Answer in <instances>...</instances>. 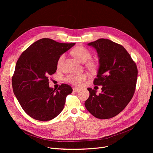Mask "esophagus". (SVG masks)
<instances>
[{"label":"esophagus","mask_w":153,"mask_h":153,"mask_svg":"<svg viewBox=\"0 0 153 153\" xmlns=\"http://www.w3.org/2000/svg\"><path fill=\"white\" fill-rule=\"evenodd\" d=\"M79 91H80V89H77V88H74V89H73V91L75 92H78Z\"/></svg>","instance_id":"1"}]
</instances>
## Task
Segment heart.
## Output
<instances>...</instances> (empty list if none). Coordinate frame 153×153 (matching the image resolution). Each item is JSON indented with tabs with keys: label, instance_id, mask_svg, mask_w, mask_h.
<instances>
[{
	"label": "heart",
	"instance_id": "1",
	"mask_svg": "<svg viewBox=\"0 0 153 153\" xmlns=\"http://www.w3.org/2000/svg\"><path fill=\"white\" fill-rule=\"evenodd\" d=\"M72 54L74 55L79 61L82 62H85L89 60L91 57V54L90 51L87 50L83 46H76L72 51ZM64 58H65V54H63L60 56V57L58 61V66L59 67L62 63ZM87 67L92 71H95L97 68V65L95 62L90 61L86 64ZM87 78V75L86 74H71L66 77V81L68 83L73 84L76 86H80L82 83L85 81Z\"/></svg>",
	"mask_w": 153,
	"mask_h": 153
}]
</instances>
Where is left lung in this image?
Here are the masks:
<instances>
[{
	"mask_svg": "<svg viewBox=\"0 0 153 153\" xmlns=\"http://www.w3.org/2000/svg\"><path fill=\"white\" fill-rule=\"evenodd\" d=\"M87 45L95 49L99 58L94 84L102 87L99 94L87 89L90 95L84 105L95 117L110 118L120 114L131 100L137 81V67L125 48L110 39L100 38Z\"/></svg>",
	"mask_w": 153,
	"mask_h": 153,
	"instance_id": "1",
	"label": "left lung"
}]
</instances>
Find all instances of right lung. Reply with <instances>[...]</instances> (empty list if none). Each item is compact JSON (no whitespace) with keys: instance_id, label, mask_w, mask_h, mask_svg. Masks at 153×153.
<instances>
[{"instance_id":"obj_1","label":"right lung","mask_w":153,"mask_h":153,"mask_svg":"<svg viewBox=\"0 0 153 153\" xmlns=\"http://www.w3.org/2000/svg\"><path fill=\"white\" fill-rule=\"evenodd\" d=\"M75 43H61L42 38L20 55L12 77V87L21 107L31 118L49 121L64 108L71 87L62 84L57 90L49 86V76L57 69L58 61Z\"/></svg>"}]
</instances>
